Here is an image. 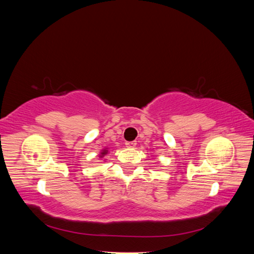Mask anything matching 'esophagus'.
<instances>
[{
	"label": "esophagus",
	"instance_id": "esophagus-1",
	"mask_svg": "<svg viewBox=\"0 0 254 254\" xmlns=\"http://www.w3.org/2000/svg\"><path fill=\"white\" fill-rule=\"evenodd\" d=\"M125 144H126V146H127L128 148H133V147H135L136 142L135 141H130V142H126Z\"/></svg>",
	"mask_w": 254,
	"mask_h": 254
}]
</instances>
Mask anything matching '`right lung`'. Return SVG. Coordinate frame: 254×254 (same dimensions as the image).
Returning a JSON list of instances; mask_svg holds the SVG:
<instances>
[{"label": "right lung", "instance_id": "obj_1", "mask_svg": "<svg viewBox=\"0 0 254 254\" xmlns=\"http://www.w3.org/2000/svg\"><path fill=\"white\" fill-rule=\"evenodd\" d=\"M107 153H108V149H107V148L103 149V150H102V152L99 153V158H103L104 156H106V155H107Z\"/></svg>", "mask_w": 254, "mask_h": 254}]
</instances>
